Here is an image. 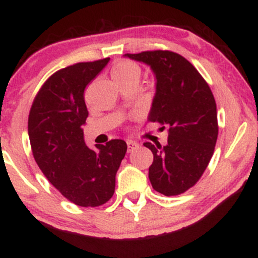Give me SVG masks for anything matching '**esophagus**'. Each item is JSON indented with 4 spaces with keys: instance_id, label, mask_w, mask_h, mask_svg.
Listing matches in <instances>:
<instances>
[{
    "instance_id": "esophagus-1",
    "label": "esophagus",
    "mask_w": 258,
    "mask_h": 258,
    "mask_svg": "<svg viewBox=\"0 0 258 258\" xmlns=\"http://www.w3.org/2000/svg\"><path fill=\"white\" fill-rule=\"evenodd\" d=\"M139 146H138V143H136V142H133V141H127V150H128V153H131V152H133V150L135 149H137Z\"/></svg>"
}]
</instances>
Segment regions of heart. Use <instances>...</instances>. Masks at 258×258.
Instances as JSON below:
<instances>
[{
	"mask_svg": "<svg viewBox=\"0 0 258 258\" xmlns=\"http://www.w3.org/2000/svg\"><path fill=\"white\" fill-rule=\"evenodd\" d=\"M139 74H141V69L135 61L122 60L112 68L111 78L115 84L119 85L122 82L131 81V80H138Z\"/></svg>",
	"mask_w": 258,
	"mask_h": 258,
	"instance_id": "1",
	"label": "heart"
}]
</instances>
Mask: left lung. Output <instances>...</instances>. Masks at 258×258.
<instances>
[{"label": "left lung", "mask_w": 258, "mask_h": 258, "mask_svg": "<svg viewBox=\"0 0 258 258\" xmlns=\"http://www.w3.org/2000/svg\"><path fill=\"white\" fill-rule=\"evenodd\" d=\"M149 65L156 92L148 121L168 127L166 146L146 142L154 160L149 179L159 193L173 197L197 184L203 176L218 136L217 108L207 82L184 57L171 51L125 54Z\"/></svg>", "instance_id": "1"}]
</instances>
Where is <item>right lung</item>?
Masks as SVG:
<instances>
[{
    "label": "right lung",
    "mask_w": 258,
    "mask_h": 258,
    "mask_svg": "<svg viewBox=\"0 0 258 258\" xmlns=\"http://www.w3.org/2000/svg\"><path fill=\"white\" fill-rule=\"evenodd\" d=\"M110 58L78 63L47 79L32 102L28 132L32 155L46 178L75 205L96 207L110 200L127 144L111 139L92 150L82 126L88 116L85 88Z\"/></svg>",
    "instance_id": "add662e5"
}]
</instances>
